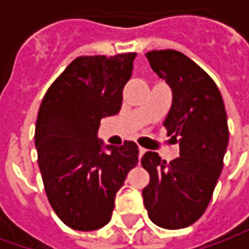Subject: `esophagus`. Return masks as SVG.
Listing matches in <instances>:
<instances>
[{
	"instance_id": "obj_1",
	"label": "esophagus",
	"mask_w": 249,
	"mask_h": 249,
	"mask_svg": "<svg viewBox=\"0 0 249 249\" xmlns=\"http://www.w3.org/2000/svg\"><path fill=\"white\" fill-rule=\"evenodd\" d=\"M146 152V149H144V148H139V157H142V155H144V153H145Z\"/></svg>"
}]
</instances>
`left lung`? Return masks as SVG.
I'll list each match as a JSON object with an SVG mask.
<instances>
[{
    "instance_id": "left-lung-1",
    "label": "left lung",
    "mask_w": 249,
    "mask_h": 249,
    "mask_svg": "<svg viewBox=\"0 0 249 249\" xmlns=\"http://www.w3.org/2000/svg\"><path fill=\"white\" fill-rule=\"evenodd\" d=\"M145 56L172 89L164 126L178 142L180 157L167 162L156 152H146L141 164L151 180L142 198L155 224L180 230L200 219L212 198L228 146L227 112L213 80L181 52L152 51Z\"/></svg>"
}]
</instances>
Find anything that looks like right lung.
Here are the masks:
<instances>
[{"label":"right lung","mask_w":249,"mask_h":249,"mask_svg":"<svg viewBox=\"0 0 249 249\" xmlns=\"http://www.w3.org/2000/svg\"><path fill=\"white\" fill-rule=\"evenodd\" d=\"M135 57H77L42 98L35 133L37 161L52 208L73 230L108 224L116 193L139 162L133 141L108 145L105 153L97 139L101 119L121 109Z\"/></svg>","instance_id":"obj_1"}]
</instances>
